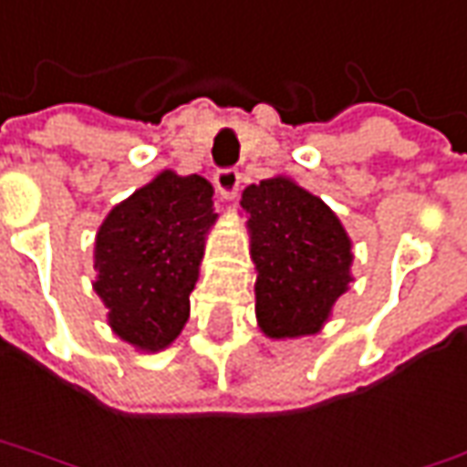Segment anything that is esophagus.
Here are the masks:
<instances>
[{"label":"esophagus","mask_w":467,"mask_h":467,"mask_svg":"<svg viewBox=\"0 0 467 467\" xmlns=\"http://www.w3.org/2000/svg\"><path fill=\"white\" fill-rule=\"evenodd\" d=\"M213 184H215V190L221 192L223 197H234L239 192V184H241V174L236 169H218L215 174H213Z\"/></svg>","instance_id":"obj_1"}]
</instances>
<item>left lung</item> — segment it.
Returning <instances> with one entry per match:
<instances>
[{
  "label": "left lung",
  "instance_id": "left-lung-1",
  "mask_svg": "<svg viewBox=\"0 0 467 467\" xmlns=\"http://www.w3.org/2000/svg\"><path fill=\"white\" fill-rule=\"evenodd\" d=\"M241 205L249 213L259 327L272 339L316 334L352 280V244L339 218L285 177L249 184Z\"/></svg>",
  "mask_w": 467,
  "mask_h": 467
}]
</instances>
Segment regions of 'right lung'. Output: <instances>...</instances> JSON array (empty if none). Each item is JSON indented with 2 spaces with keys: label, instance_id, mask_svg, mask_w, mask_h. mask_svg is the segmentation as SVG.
<instances>
[{
  "label": "right lung",
  "instance_id": "obj_1",
  "mask_svg": "<svg viewBox=\"0 0 467 467\" xmlns=\"http://www.w3.org/2000/svg\"><path fill=\"white\" fill-rule=\"evenodd\" d=\"M215 218L211 182L174 171L109 211L97 231L95 290L123 342L156 352L177 339Z\"/></svg>",
  "mask_w": 467,
  "mask_h": 467
}]
</instances>
